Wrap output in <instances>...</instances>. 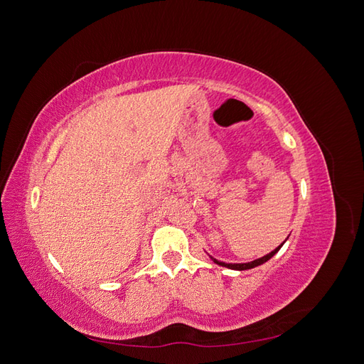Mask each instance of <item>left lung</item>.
Segmentation results:
<instances>
[{
    "label": "left lung",
    "mask_w": 364,
    "mask_h": 364,
    "mask_svg": "<svg viewBox=\"0 0 364 364\" xmlns=\"http://www.w3.org/2000/svg\"><path fill=\"white\" fill-rule=\"evenodd\" d=\"M284 245V243H282ZM282 245L281 246H278L277 249H274L273 252H270V253H267L266 257H262V258H258V259H255V261H252V262H246V264H228V262H220V261H217V259H214L213 258V261L214 262H217V264H220V266H223V267H228V269H234V270H247V269H253V267H257V266H259V264H264L266 261H269L274 253H277L281 247H282Z\"/></svg>",
    "instance_id": "left-lung-1"
}]
</instances>
